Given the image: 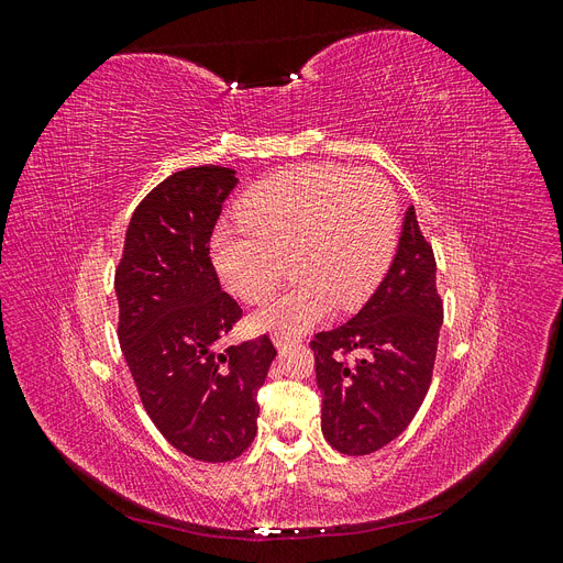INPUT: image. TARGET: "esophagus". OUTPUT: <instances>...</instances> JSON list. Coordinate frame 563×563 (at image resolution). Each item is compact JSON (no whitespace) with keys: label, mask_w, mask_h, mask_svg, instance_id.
Returning <instances> with one entry per match:
<instances>
[{"label":"esophagus","mask_w":563,"mask_h":563,"mask_svg":"<svg viewBox=\"0 0 563 563\" xmlns=\"http://www.w3.org/2000/svg\"><path fill=\"white\" fill-rule=\"evenodd\" d=\"M272 343H275V347H277V350H286V347H288V340H286V338H282V335H275V338H272Z\"/></svg>","instance_id":"34e87169"}]
</instances>
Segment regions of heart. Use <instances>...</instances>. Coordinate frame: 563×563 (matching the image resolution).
I'll use <instances>...</instances> for the list:
<instances>
[{"label": "heart", "instance_id": "heart-1", "mask_svg": "<svg viewBox=\"0 0 563 563\" xmlns=\"http://www.w3.org/2000/svg\"><path fill=\"white\" fill-rule=\"evenodd\" d=\"M236 218L242 225L213 234V267L236 298L261 302L282 282L288 258L298 279L251 317L255 331L282 338L312 329L333 305H364L397 249L399 203L376 172L288 168L249 190Z\"/></svg>", "mask_w": 563, "mask_h": 563}]
</instances>
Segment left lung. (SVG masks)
<instances>
[{"instance_id":"left-lung-1","label":"left lung","mask_w":563,"mask_h":563,"mask_svg":"<svg viewBox=\"0 0 563 563\" xmlns=\"http://www.w3.org/2000/svg\"><path fill=\"white\" fill-rule=\"evenodd\" d=\"M441 321L434 253L411 207L376 294L347 323L310 343L321 432L335 451L368 455L408 428L430 389ZM352 351L361 360L347 363Z\"/></svg>"}]
</instances>
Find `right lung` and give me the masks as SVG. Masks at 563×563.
<instances>
[{
	"mask_svg": "<svg viewBox=\"0 0 563 563\" xmlns=\"http://www.w3.org/2000/svg\"><path fill=\"white\" fill-rule=\"evenodd\" d=\"M236 172L195 166L162 180L133 211L114 275L119 345L147 416L201 463L242 455L258 430V395L277 356L267 335L218 350L242 308L209 258Z\"/></svg>",
	"mask_w": 563,
	"mask_h": 563,
	"instance_id": "1",
	"label": "right lung"
}]
</instances>
